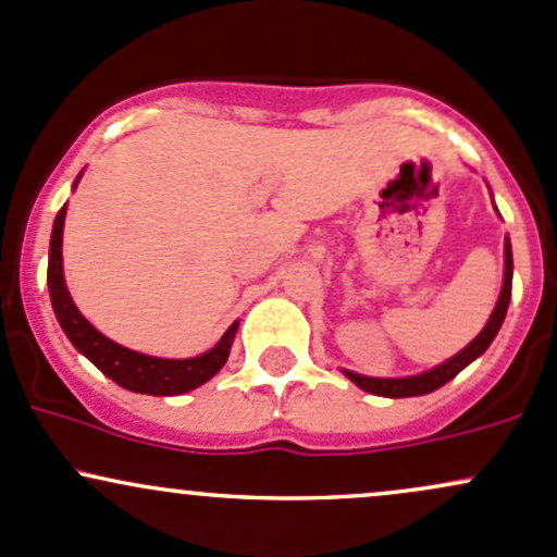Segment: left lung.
<instances>
[{
  "label": "left lung",
  "mask_w": 557,
  "mask_h": 557,
  "mask_svg": "<svg viewBox=\"0 0 557 557\" xmlns=\"http://www.w3.org/2000/svg\"><path fill=\"white\" fill-rule=\"evenodd\" d=\"M510 296H512V248H510V239H507L505 243V285H502L499 301H496L494 312H491L488 323H485L483 331H480L478 336L472 338V342L467 344L459 355H454L450 360L441 362V366L432 368V371L419 373V376L371 379V376H360V373H352V371H344V376L352 379L360 389L371 392V395H379V397H417V395H426V392H435L437 386L448 384L456 373L465 371L472 360H478V357L488 349V344L494 342L502 323H505L507 307H510Z\"/></svg>",
  "instance_id": "left-lung-1"
}]
</instances>
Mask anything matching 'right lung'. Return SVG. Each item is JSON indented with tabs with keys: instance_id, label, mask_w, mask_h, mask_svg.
<instances>
[{
	"instance_id": "right-lung-1",
	"label": "right lung",
	"mask_w": 557,
	"mask_h": 557,
	"mask_svg": "<svg viewBox=\"0 0 557 557\" xmlns=\"http://www.w3.org/2000/svg\"><path fill=\"white\" fill-rule=\"evenodd\" d=\"M79 181V178H77ZM74 181V186H77ZM63 221H66V205L58 210L55 224H52L50 237V259H47V288H50L52 312H55L58 323H61L63 333L69 342L79 349L98 371H103L111 382L131 392H140V395H184V392L195 389L213 379L215 373L224 368L226 357H230L234 333H237L239 323H232L230 331L221 336V342L205 355L189 357V360H165V357H151L133 352V349L120 347L116 342L96 331L72 301L63 280Z\"/></svg>"
}]
</instances>
